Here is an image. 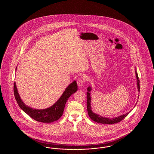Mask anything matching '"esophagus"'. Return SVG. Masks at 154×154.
Wrapping results in <instances>:
<instances>
[{
  "label": "esophagus",
  "mask_w": 154,
  "mask_h": 154,
  "mask_svg": "<svg viewBox=\"0 0 154 154\" xmlns=\"http://www.w3.org/2000/svg\"><path fill=\"white\" fill-rule=\"evenodd\" d=\"M84 83V79H82V78L79 79L77 80V84H78V85H79V87H82V86H83Z\"/></svg>",
  "instance_id": "1"
}]
</instances>
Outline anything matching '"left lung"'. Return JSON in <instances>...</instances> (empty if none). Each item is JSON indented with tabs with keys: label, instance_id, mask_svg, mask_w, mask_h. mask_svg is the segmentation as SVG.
Here are the masks:
<instances>
[{
	"label": "left lung",
	"instance_id": "left-lung-1",
	"mask_svg": "<svg viewBox=\"0 0 154 154\" xmlns=\"http://www.w3.org/2000/svg\"><path fill=\"white\" fill-rule=\"evenodd\" d=\"M136 75L137 80V88L140 92V80H139V76L136 70ZM87 91L88 92H87V107L88 115L92 121H95L96 122L103 124H114L121 121L124 118L129 114V112H128L125 115H122L118 117L114 118H109L102 117L95 113L93 112L91 110V96H90V93H89L90 91H91V88L89 87L87 89Z\"/></svg>",
	"mask_w": 154,
	"mask_h": 154
}]
</instances>
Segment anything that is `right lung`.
Masks as SVG:
<instances>
[{"instance_id": "obj_1", "label": "right lung", "mask_w": 154, "mask_h": 154, "mask_svg": "<svg viewBox=\"0 0 154 154\" xmlns=\"http://www.w3.org/2000/svg\"><path fill=\"white\" fill-rule=\"evenodd\" d=\"M77 91V84L76 81H74L66 88L58 100L51 107L44 110H36L30 108L23 103L18 93L15 82H14V94L15 100L20 107L30 117L37 121L43 123H50L58 120L63 114L67 99Z\"/></svg>"}]
</instances>
